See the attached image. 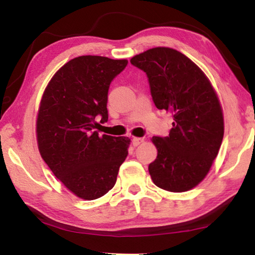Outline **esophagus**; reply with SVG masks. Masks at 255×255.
I'll use <instances>...</instances> for the list:
<instances>
[{
    "instance_id": "34e87169",
    "label": "esophagus",
    "mask_w": 255,
    "mask_h": 255,
    "mask_svg": "<svg viewBox=\"0 0 255 255\" xmlns=\"http://www.w3.org/2000/svg\"><path fill=\"white\" fill-rule=\"evenodd\" d=\"M142 141H144V139H142V138H137V137H134L133 139H132V145H133L134 147H137V146L140 145Z\"/></svg>"
}]
</instances>
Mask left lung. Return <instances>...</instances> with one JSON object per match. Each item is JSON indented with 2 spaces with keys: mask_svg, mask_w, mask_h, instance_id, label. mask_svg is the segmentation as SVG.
Masks as SVG:
<instances>
[{
  "mask_svg": "<svg viewBox=\"0 0 255 255\" xmlns=\"http://www.w3.org/2000/svg\"><path fill=\"white\" fill-rule=\"evenodd\" d=\"M130 62L147 75L155 107L174 120L168 137L152 138L158 155L148 166L151 179L172 193L193 189L207 176L224 135L217 94L202 69L174 48H151Z\"/></svg>",
  "mask_w": 255,
  "mask_h": 255,
  "instance_id": "left-lung-1",
  "label": "left lung"
}]
</instances>
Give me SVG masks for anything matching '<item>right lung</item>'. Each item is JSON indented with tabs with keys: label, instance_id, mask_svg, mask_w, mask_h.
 I'll list each match as a JSON object with an SVG mask.
<instances>
[{
	"label": "right lung",
	"instance_id": "1",
	"mask_svg": "<svg viewBox=\"0 0 255 255\" xmlns=\"http://www.w3.org/2000/svg\"><path fill=\"white\" fill-rule=\"evenodd\" d=\"M128 60L82 55L62 66L48 82L37 117L41 158L73 194L83 200L102 197L113 189L128 156L130 139L99 135L108 121L110 83Z\"/></svg>",
	"mask_w": 255,
	"mask_h": 255
}]
</instances>
